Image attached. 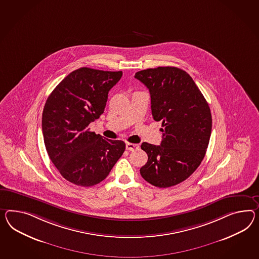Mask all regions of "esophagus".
Returning a JSON list of instances; mask_svg holds the SVG:
<instances>
[{"instance_id": "esophagus-1", "label": "esophagus", "mask_w": 259, "mask_h": 259, "mask_svg": "<svg viewBox=\"0 0 259 259\" xmlns=\"http://www.w3.org/2000/svg\"><path fill=\"white\" fill-rule=\"evenodd\" d=\"M126 150H128V151H133V150H135V149L139 148V146H138V145H136V144H132V143H126Z\"/></svg>"}]
</instances>
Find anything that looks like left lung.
<instances>
[{
	"label": "left lung",
	"instance_id": "1",
	"mask_svg": "<svg viewBox=\"0 0 259 259\" xmlns=\"http://www.w3.org/2000/svg\"><path fill=\"white\" fill-rule=\"evenodd\" d=\"M146 85L155 121H161L160 146L143 143L147 162L140 169L151 185L168 188L188 179L206 155L211 134L210 109L192 77L175 67L141 70L134 76Z\"/></svg>",
	"mask_w": 259,
	"mask_h": 259
}]
</instances>
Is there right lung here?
I'll use <instances>...</instances> for the list:
<instances>
[{
  "label": "right lung",
  "mask_w": 259,
  "mask_h": 259,
  "mask_svg": "<svg viewBox=\"0 0 259 259\" xmlns=\"http://www.w3.org/2000/svg\"><path fill=\"white\" fill-rule=\"evenodd\" d=\"M122 71L76 69L49 96L42 113L47 152L64 179L90 187L106 179L125 151L120 140L102 138L88 126L104 112Z\"/></svg>",
  "instance_id": "add662e5"
}]
</instances>
